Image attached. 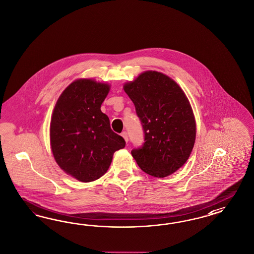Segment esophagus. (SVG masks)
Segmentation results:
<instances>
[{
  "mask_svg": "<svg viewBox=\"0 0 254 254\" xmlns=\"http://www.w3.org/2000/svg\"><path fill=\"white\" fill-rule=\"evenodd\" d=\"M122 136H123L126 142H128V133L126 131H123L122 132Z\"/></svg>",
  "mask_w": 254,
  "mask_h": 254,
  "instance_id": "34e87169",
  "label": "esophagus"
}]
</instances>
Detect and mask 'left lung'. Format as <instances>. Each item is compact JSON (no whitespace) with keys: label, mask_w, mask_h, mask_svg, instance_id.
Masks as SVG:
<instances>
[{"label":"left lung","mask_w":254,"mask_h":254,"mask_svg":"<svg viewBox=\"0 0 254 254\" xmlns=\"http://www.w3.org/2000/svg\"><path fill=\"white\" fill-rule=\"evenodd\" d=\"M123 90L134 107L144 131V144L131 150L140 168L164 178L187 162L194 146L196 124L184 91L169 76L146 71Z\"/></svg>","instance_id":"left-lung-1"}]
</instances>
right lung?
I'll return each instance as SVG.
<instances>
[{
	"mask_svg": "<svg viewBox=\"0 0 254 254\" xmlns=\"http://www.w3.org/2000/svg\"><path fill=\"white\" fill-rule=\"evenodd\" d=\"M110 86L77 79L63 91L50 122V146L58 165L81 182L107 173L115 151L125 147L101 111Z\"/></svg>",
	"mask_w": 254,
	"mask_h": 254,
	"instance_id": "add662e5",
	"label": "right lung"
}]
</instances>
